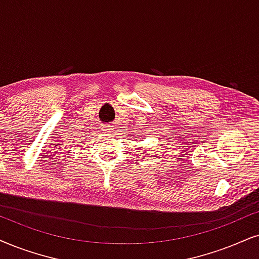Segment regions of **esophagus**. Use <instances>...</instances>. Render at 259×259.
<instances>
[{"mask_svg":"<svg viewBox=\"0 0 259 259\" xmlns=\"http://www.w3.org/2000/svg\"><path fill=\"white\" fill-rule=\"evenodd\" d=\"M101 130L105 133L111 132V130H112V125H111V124H104V125L101 126Z\"/></svg>","mask_w":259,"mask_h":259,"instance_id":"34e87169","label":"esophagus"}]
</instances>
